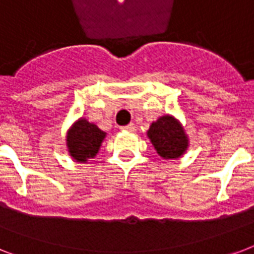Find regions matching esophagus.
Wrapping results in <instances>:
<instances>
[{
  "mask_svg": "<svg viewBox=\"0 0 254 254\" xmlns=\"http://www.w3.org/2000/svg\"><path fill=\"white\" fill-rule=\"evenodd\" d=\"M123 130L133 133V131H135V125L134 124H129V125H127V127H123Z\"/></svg>",
  "mask_w": 254,
  "mask_h": 254,
  "instance_id": "obj_1",
  "label": "esophagus"
}]
</instances>
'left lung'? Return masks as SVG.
Here are the masks:
<instances>
[{"mask_svg":"<svg viewBox=\"0 0 254 254\" xmlns=\"http://www.w3.org/2000/svg\"><path fill=\"white\" fill-rule=\"evenodd\" d=\"M147 137L157 153L166 159L179 158L189 146V139L183 127L171 116H162L151 124Z\"/></svg>","mask_w":254,"mask_h":254,"instance_id":"obj_1","label":"left lung"}]
</instances>
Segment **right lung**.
<instances>
[{
  "label": "right lung",
  "mask_w": 254,
  "mask_h": 254,
  "mask_svg": "<svg viewBox=\"0 0 254 254\" xmlns=\"http://www.w3.org/2000/svg\"><path fill=\"white\" fill-rule=\"evenodd\" d=\"M105 133L100 130L95 124L88 123L85 119H80L68 130L67 134V147L69 155L77 162H87L88 159L93 158L103 139Z\"/></svg>",
  "instance_id": "right-lung-1"
}]
</instances>
